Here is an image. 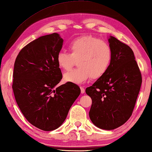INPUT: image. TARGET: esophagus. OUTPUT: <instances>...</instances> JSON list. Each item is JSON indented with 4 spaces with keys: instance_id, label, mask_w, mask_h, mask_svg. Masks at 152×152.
<instances>
[{
    "instance_id": "1",
    "label": "esophagus",
    "mask_w": 152,
    "mask_h": 152,
    "mask_svg": "<svg viewBox=\"0 0 152 152\" xmlns=\"http://www.w3.org/2000/svg\"><path fill=\"white\" fill-rule=\"evenodd\" d=\"M80 90H81V93H82V94L84 93V92H85V89H84V87L80 86Z\"/></svg>"
}]
</instances>
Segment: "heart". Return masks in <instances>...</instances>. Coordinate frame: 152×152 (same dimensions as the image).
<instances>
[{"mask_svg": "<svg viewBox=\"0 0 152 152\" xmlns=\"http://www.w3.org/2000/svg\"><path fill=\"white\" fill-rule=\"evenodd\" d=\"M70 53L60 51L56 56L59 68L63 70L72 68L76 60L78 68L64 74V80L74 84H82L90 77L101 78L111 65L113 53L108 42L92 35H82L69 43Z\"/></svg>", "mask_w": 152, "mask_h": 152, "instance_id": "b5f03b06", "label": "heart"}]
</instances>
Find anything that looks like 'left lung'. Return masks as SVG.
<instances>
[{
	"label": "left lung",
	"mask_w": 152,
	"mask_h": 152,
	"mask_svg": "<svg viewBox=\"0 0 152 152\" xmlns=\"http://www.w3.org/2000/svg\"><path fill=\"white\" fill-rule=\"evenodd\" d=\"M113 58L107 72L86 88L92 99L90 119L102 129L120 127L132 116L142 77L129 46L110 36Z\"/></svg>",
	"instance_id": "1"
}]
</instances>
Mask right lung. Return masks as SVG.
Segmentation results:
<instances>
[{"instance_id":"right-lung-1","label":"right lung","mask_w":152,"mask_h":152,"mask_svg":"<svg viewBox=\"0 0 152 152\" xmlns=\"http://www.w3.org/2000/svg\"><path fill=\"white\" fill-rule=\"evenodd\" d=\"M63 45L58 33L42 36L19 51L14 64L12 88L20 111L31 124L43 131L62 124L80 88L62 78L56 56Z\"/></svg>"}]
</instances>
